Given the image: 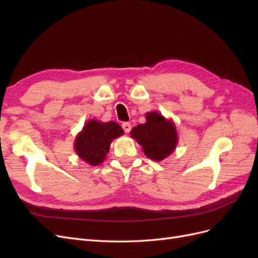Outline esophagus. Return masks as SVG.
<instances>
[{"label": "esophagus", "instance_id": "34e87169", "mask_svg": "<svg viewBox=\"0 0 258 258\" xmlns=\"http://www.w3.org/2000/svg\"><path fill=\"white\" fill-rule=\"evenodd\" d=\"M122 129H123L124 132H126V134H129L130 130H131V124L129 122H123L122 123Z\"/></svg>", "mask_w": 258, "mask_h": 258}]
</instances>
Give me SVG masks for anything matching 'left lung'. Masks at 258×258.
Returning <instances> with one entry per match:
<instances>
[{
	"instance_id": "obj_1",
	"label": "left lung",
	"mask_w": 258,
	"mask_h": 258,
	"mask_svg": "<svg viewBox=\"0 0 258 258\" xmlns=\"http://www.w3.org/2000/svg\"><path fill=\"white\" fill-rule=\"evenodd\" d=\"M146 121L134 127L130 137L142 146L146 157L161 161L172 154L178 142L174 121L158 112H147Z\"/></svg>"
}]
</instances>
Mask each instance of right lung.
I'll use <instances>...</instances> for the list:
<instances>
[{
    "label": "right lung",
    "mask_w": 258,
    "mask_h": 258,
    "mask_svg": "<svg viewBox=\"0 0 258 258\" xmlns=\"http://www.w3.org/2000/svg\"><path fill=\"white\" fill-rule=\"evenodd\" d=\"M122 135V128L115 121L89 119L74 140V151L88 165L99 166L106 158L113 140Z\"/></svg>",
    "instance_id": "add662e5"
}]
</instances>
